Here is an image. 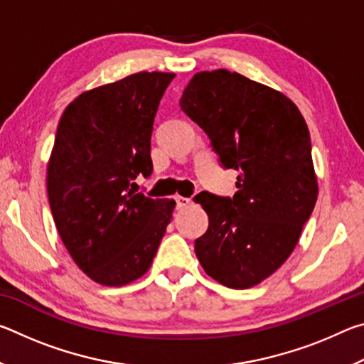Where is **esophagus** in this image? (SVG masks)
Segmentation results:
<instances>
[{
	"label": "esophagus",
	"instance_id": "1",
	"mask_svg": "<svg viewBox=\"0 0 364 364\" xmlns=\"http://www.w3.org/2000/svg\"><path fill=\"white\" fill-rule=\"evenodd\" d=\"M175 202H176V208H184L191 204V199H188V197H183V196H176Z\"/></svg>",
	"mask_w": 364,
	"mask_h": 364
}]
</instances>
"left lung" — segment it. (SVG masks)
Segmentation results:
<instances>
[{
	"instance_id": "1",
	"label": "left lung",
	"mask_w": 364,
	"mask_h": 364,
	"mask_svg": "<svg viewBox=\"0 0 364 364\" xmlns=\"http://www.w3.org/2000/svg\"><path fill=\"white\" fill-rule=\"evenodd\" d=\"M180 107L239 171L232 197H194L208 215L196 255L220 284L249 289L287 260L315 208L310 132L284 95L226 69L196 73Z\"/></svg>"
}]
</instances>
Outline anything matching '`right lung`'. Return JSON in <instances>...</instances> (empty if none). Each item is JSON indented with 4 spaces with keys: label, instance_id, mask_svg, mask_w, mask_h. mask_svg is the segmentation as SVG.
Returning a JSON list of instances; mask_svg holds the SVG:
<instances>
[{
    "label": "right lung",
    "instance_id": "add662e5",
    "mask_svg": "<svg viewBox=\"0 0 364 364\" xmlns=\"http://www.w3.org/2000/svg\"><path fill=\"white\" fill-rule=\"evenodd\" d=\"M175 73L139 72L80 95L60 117L48 164L54 223L78 268L102 286L149 269L175 200L130 189L152 173L151 134Z\"/></svg>",
    "mask_w": 364,
    "mask_h": 364
}]
</instances>
